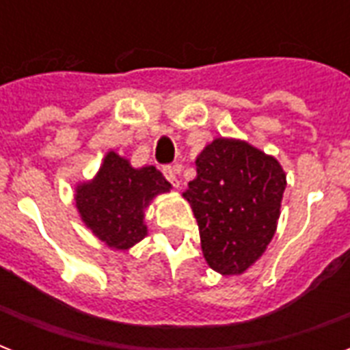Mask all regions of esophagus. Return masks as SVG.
I'll return each instance as SVG.
<instances>
[{
    "label": "esophagus",
    "instance_id": "esophagus-1",
    "mask_svg": "<svg viewBox=\"0 0 350 350\" xmlns=\"http://www.w3.org/2000/svg\"><path fill=\"white\" fill-rule=\"evenodd\" d=\"M163 174L165 178L172 183L174 187H180V180H178V169L176 167H170V165H167V167H163Z\"/></svg>",
    "mask_w": 350,
    "mask_h": 350
}]
</instances>
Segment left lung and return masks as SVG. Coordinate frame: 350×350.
Wrapping results in <instances>:
<instances>
[{"label":"left lung","mask_w":350,"mask_h":350,"mask_svg":"<svg viewBox=\"0 0 350 350\" xmlns=\"http://www.w3.org/2000/svg\"><path fill=\"white\" fill-rule=\"evenodd\" d=\"M183 194L214 271L241 274L265 252L276 230L285 172L276 159L238 139L218 137L196 159Z\"/></svg>","instance_id":"left-lung-1"}]
</instances>
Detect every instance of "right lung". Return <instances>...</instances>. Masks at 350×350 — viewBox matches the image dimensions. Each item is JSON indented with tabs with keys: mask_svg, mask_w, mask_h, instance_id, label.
Here are the masks:
<instances>
[{
	"mask_svg": "<svg viewBox=\"0 0 350 350\" xmlns=\"http://www.w3.org/2000/svg\"><path fill=\"white\" fill-rule=\"evenodd\" d=\"M167 191L170 183L156 167L132 169L126 159L109 152L94 180L78 187L76 207L101 241L125 250L145 238V208L156 194Z\"/></svg>",
	"mask_w": 350,
	"mask_h": 350,
	"instance_id": "1",
	"label": "right lung"
}]
</instances>
